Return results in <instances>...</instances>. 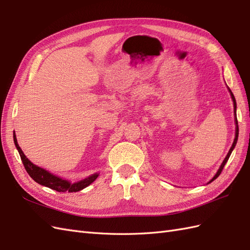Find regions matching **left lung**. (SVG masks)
<instances>
[{"instance_id": "8db88e82", "label": "left lung", "mask_w": 250, "mask_h": 250, "mask_svg": "<svg viewBox=\"0 0 250 250\" xmlns=\"http://www.w3.org/2000/svg\"><path fill=\"white\" fill-rule=\"evenodd\" d=\"M229 93H230V96H231V99H232V102H233V113H234V122H236V137H234V140H233V143H232V145H231V147H230V149H229V153H228V155H226V157L224 158V161H223V163L221 164V166H220V168H219V170L217 171V173L215 174V176L210 179V181L209 183H211V181H214L219 175H220V173L222 172V170H223V168H224V166H225V164L228 163V161H229V156H230V154H231V152H232V150H233V148H234V146H236V144H237V141H238V135H239V126H238V120H237V113H236V111H237V103H236V99H234V96H233V94L231 93V90L229 88Z\"/></svg>"}]
</instances>
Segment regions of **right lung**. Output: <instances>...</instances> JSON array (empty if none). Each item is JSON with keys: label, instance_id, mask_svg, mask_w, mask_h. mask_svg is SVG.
<instances>
[{"label": "right lung", "instance_id": "obj_1", "mask_svg": "<svg viewBox=\"0 0 250 250\" xmlns=\"http://www.w3.org/2000/svg\"><path fill=\"white\" fill-rule=\"evenodd\" d=\"M13 141L14 144H16V147L19 151V153L21 155V160L24 164V167L26 169V171L28 172V174L30 175L34 181H36L37 184H40L42 186H44L47 188H52V190H55L57 192H69V193H73V192H78L83 190V188H86L87 186H89L92 183L97 179V177L99 176V173H95L93 175H90L84 179H82L80 181H77V183L71 184L69 180L60 178L54 174L50 173L49 171L44 170L39 166L34 165L33 163L30 162L27 156L22 152L21 147L19 146L18 141H17V135L16 133H13Z\"/></svg>", "mask_w": 250, "mask_h": 250}]
</instances>
